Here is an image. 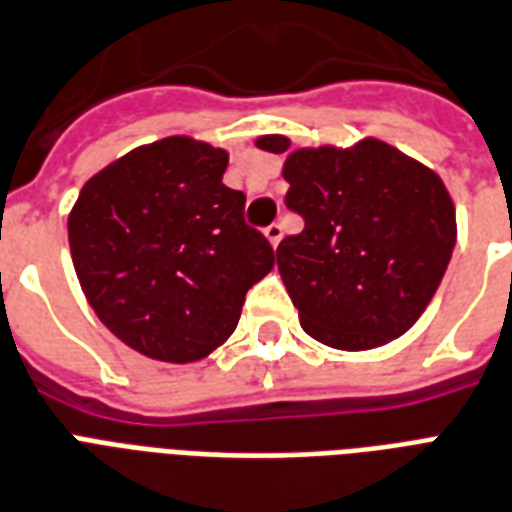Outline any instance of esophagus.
<instances>
[{
    "mask_svg": "<svg viewBox=\"0 0 512 512\" xmlns=\"http://www.w3.org/2000/svg\"><path fill=\"white\" fill-rule=\"evenodd\" d=\"M264 235H267V240L272 243V248H277V243L283 240V227H280V224H269V227L264 229Z\"/></svg>",
    "mask_w": 512,
    "mask_h": 512,
    "instance_id": "1",
    "label": "esophagus"
}]
</instances>
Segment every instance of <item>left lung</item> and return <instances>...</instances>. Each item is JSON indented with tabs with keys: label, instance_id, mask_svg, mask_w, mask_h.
Instances as JSON below:
<instances>
[{
	"label": "left lung",
	"instance_id": "8db88e82",
	"mask_svg": "<svg viewBox=\"0 0 512 512\" xmlns=\"http://www.w3.org/2000/svg\"><path fill=\"white\" fill-rule=\"evenodd\" d=\"M256 144L283 154L291 141ZM283 178L285 205L304 229L277 245V269L301 328L336 350H371L406 334L457 243L454 202L438 173L366 138L352 149H296Z\"/></svg>",
	"mask_w": 512,
	"mask_h": 512
}]
</instances>
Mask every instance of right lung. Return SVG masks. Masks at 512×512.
Wrapping results in <instances>:
<instances>
[{
	"label": "right lung",
	"instance_id": "add662e5",
	"mask_svg": "<svg viewBox=\"0 0 512 512\" xmlns=\"http://www.w3.org/2000/svg\"><path fill=\"white\" fill-rule=\"evenodd\" d=\"M227 152L186 136L95 173L69 216L71 261L90 307L146 358L192 363L237 328L245 293L275 264L221 184Z\"/></svg>",
	"mask_w": 512,
	"mask_h": 512
}]
</instances>
